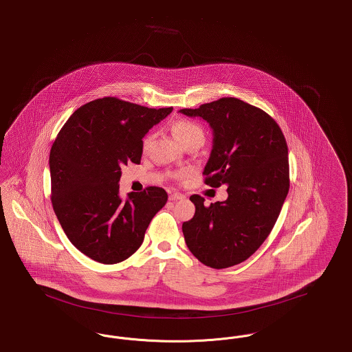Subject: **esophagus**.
I'll use <instances>...</instances> for the list:
<instances>
[{
  "instance_id": "1",
  "label": "esophagus",
  "mask_w": 352,
  "mask_h": 352,
  "mask_svg": "<svg viewBox=\"0 0 352 352\" xmlns=\"http://www.w3.org/2000/svg\"><path fill=\"white\" fill-rule=\"evenodd\" d=\"M182 199H184V195L179 192H173L169 197L170 201H177V200H182Z\"/></svg>"
}]
</instances>
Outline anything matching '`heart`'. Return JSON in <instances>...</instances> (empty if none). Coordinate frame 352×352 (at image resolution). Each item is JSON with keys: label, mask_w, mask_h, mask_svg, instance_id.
<instances>
[{"label": "heart", "mask_w": 352, "mask_h": 352, "mask_svg": "<svg viewBox=\"0 0 352 352\" xmlns=\"http://www.w3.org/2000/svg\"><path fill=\"white\" fill-rule=\"evenodd\" d=\"M173 133L175 136V139L179 141L181 144L184 141L190 140V139H194V138H201L204 139V132L201 129V126L194 123V122H190V120H179L177 123L173 124ZM153 136L152 135H148L144 142H142V148L146 151L152 142ZM181 174H178L177 177H179Z\"/></svg>", "instance_id": "heart-1"}]
</instances>
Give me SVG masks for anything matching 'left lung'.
<instances>
[{"label": "left lung", "instance_id": "8db88e82", "mask_svg": "<svg viewBox=\"0 0 352 352\" xmlns=\"http://www.w3.org/2000/svg\"><path fill=\"white\" fill-rule=\"evenodd\" d=\"M179 113L199 116L211 126L204 182L228 186V199L210 207L204 197H190L195 214L183 223L186 245L208 267L239 265L267 239L288 194L285 138L268 113L241 99L221 98Z\"/></svg>", "mask_w": 352, "mask_h": 352}]
</instances>
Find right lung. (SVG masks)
Returning <instances> with one entry per match:
<instances>
[{"label":"right lung","mask_w":352,"mask_h":352,"mask_svg":"<svg viewBox=\"0 0 352 352\" xmlns=\"http://www.w3.org/2000/svg\"><path fill=\"white\" fill-rule=\"evenodd\" d=\"M173 111L96 99L72 113L50 152L51 200L72 243L104 265L126 261L168 201L161 187L119 197L122 166L140 164L142 138Z\"/></svg>","instance_id":"add662e5"}]
</instances>
